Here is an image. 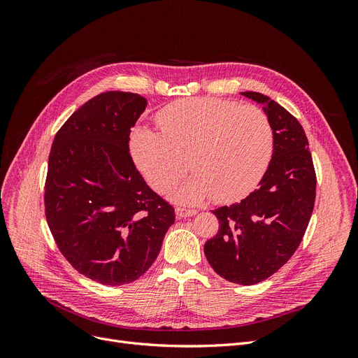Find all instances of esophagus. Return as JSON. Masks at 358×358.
<instances>
[{
    "mask_svg": "<svg viewBox=\"0 0 358 358\" xmlns=\"http://www.w3.org/2000/svg\"><path fill=\"white\" fill-rule=\"evenodd\" d=\"M197 212L193 210V209H185V208H177L176 209V215L178 219H182V217H192L194 216Z\"/></svg>",
    "mask_w": 358,
    "mask_h": 358,
    "instance_id": "34e87169",
    "label": "esophagus"
}]
</instances>
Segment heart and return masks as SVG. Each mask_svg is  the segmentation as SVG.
Returning <instances> with one entry per match:
<instances>
[{"mask_svg":"<svg viewBox=\"0 0 358 358\" xmlns=\"http://www.w3.org/2000/svg\"><path fill=\"white\" fill-rule=\"evenodd\" d=\"M161 130L141 124L129 139L131 159L158 193L190 166L194 173L174 187L178 203L234 201L250 194L264 177L274 135L259 107L220 99H193L164 108Z\"/></svg>","mask_w":358,"mask_h":358,"instance_id":"heart-1","label":"heart"}]
</instances>
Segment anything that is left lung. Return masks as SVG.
Segmentation results:
<instances>
[{
	"instance_id": "left-lung-1",
	"label": "left lung",
	"mask_w": 358,
	"mask_h": 358,
	"mask_svg": "<svg viewBox=\"0 0 358 358\" xmlns=\"http://www.w3.org/2000/svg\"><path fill=\"white\" fill-rule=\"evenodd\" d=\"M241 94L261 104L267 115L273 155L257 190L239 203L212 210L219 232L204 243V254L220 277L251 286L283 267L302 242L313 212L316 176L297 119L264 94Z\"/></svg>"
}]
</instances>
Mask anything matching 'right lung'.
<instances>
[{
	"label": "right lung",
	"instance_id": "right-lung-1",
	"mask_svg": "<svg viewBox=\"0 0 358 358\" xmlns=\"http://www.w3.org/2000/svg\"><path fill=\"white\" fill-rule=\"evenodd\" d=\"M146 106L139 94H99L64 123L49 155L45 208L56 245L78 273L107 286L152 266L176 220L129 152Z\"/></svg>",
	"mask_w": 358,
	"mask_h": 358
}]
</instances>
